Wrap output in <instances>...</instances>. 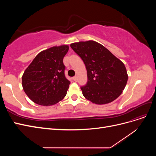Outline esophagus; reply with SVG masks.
<instances>
[{
  "mask_svg": "<svg viewBox=\"0 0 156 156\" xmlns=\"http://www.w3.org/2000/svg\"><path fill=\"white\" fill-rule=\"evenodd\" d=\"M73 81H75V82L77 81V76L73 77Z\"/></svg>",
  "mask_w": 156,
  "mask_h": 156,
  "instance_id": "1",
  "label": "esophagus"
}]
</instances>
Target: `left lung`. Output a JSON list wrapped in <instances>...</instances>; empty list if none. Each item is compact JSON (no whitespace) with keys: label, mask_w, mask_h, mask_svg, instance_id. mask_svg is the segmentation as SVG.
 I'll use <instances>...</instances> for the list:
<instances>
[{"label":"left lung","mask_w":156,"mask_h":156,"mask_svg":"<svg viewBox=\"0 0 156 156\" xmlns=\"http://www.w3.org/2000/svg\"><path fill=\"white\" fill-rule=\"evenodd\" d=\"M70 47L87 68L88 82L81 88L84 97L93 103L103 105L120 96L128 79L124 63L95 41L76 42Z\"/></svg>","instance_id":"8db88e82"}]
</instances>
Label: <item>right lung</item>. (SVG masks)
I'll return each instance as SVG.
<instances>
[{
	"label": "right lung",
	"mask_w": 156,
	"mask_h": 156,
	"mask_svg": "<svg viewBox=\"0 0 156 156\" xmlns=\"http://www.w3.org/2000/svg\"><path fill=\"white\" fill-rule=\"evenodd\" d=\"M68 49L62 45L41 51L23 74V88L36 104L53 105L66 95L70 81L65 77L63 58Z\"/></svg>",
	"instance_id": "right-lung-1"
}]
</instances>
